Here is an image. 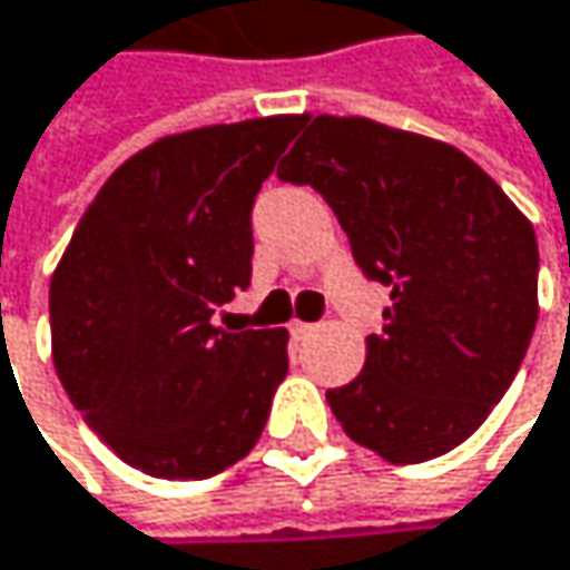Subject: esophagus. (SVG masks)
I'll return each mask as SVG.
<instances>
[{"instance_id":"obj_1","label":"esophagus","mask_w":570,"mask_h":570,"mask_svg":"<svg viewBox=\"0 0 570 570\" xmlns=\"http://www.w3.org/2000/svg\"><path fill=\"white\" fill-rule=\"evenodd\" d=\"M309 333H316V326H313V323H299V320H293V323H289V336L293 338H303V336H309Z\"/></svg>"}]
</instances>
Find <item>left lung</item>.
<instances>
[{"instance_id": "8db88e82", "label": "left lung", "mask_w": 570, "mask_h": 570, "mask_svg": "<svg viewBox=\"0 0 570 570\" xmlns=\"http://www.w3.org/2000/svg\"><path fill=\"white\" fill-rule=\"evenodd\" d=\"M277 176L313 185L368 281L391 286L365 368L326 401L407 466L460 446L512 385L539 320L529 218L460 149L365 117H316Z\"/></svg>"}]
</instances>
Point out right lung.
I'll list each match as a JSON object with an SVG mask.
<instances>
[{
  "label": "right lung",
  "mask_w": 570,
  "mask_h": 570,
  "mask_svg": "<svg viewBox=\"0 0 570 570\" xmlns=\"http://www.w3.org/2000/svg\"><path fill=\"white\" fill-rule=\"evenodd\" d=\"M303 117L163 136L83 212L51 277V352L87 428L159 480H208L261 438L286 330L225 333L250 284V212Z\"/></svg>",
  "instance_id": "obj_1"
}]
</instances>
